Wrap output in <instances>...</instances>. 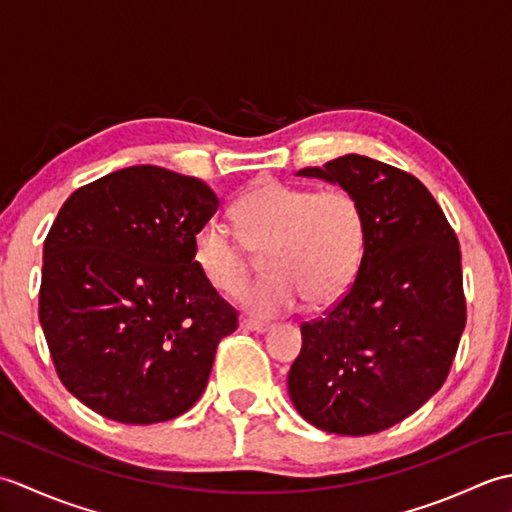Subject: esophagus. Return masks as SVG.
Wrapping results in <instances>:
<instances>
[{"label":"esophagus","instance_id":"obj_1","mask_svg":"<svg viewBox=\"0 0 512 512\" xmlns=\"http://www.w3.org/2000/svg\"><path fill=\"white\" fill-rule=\"evenodd\" d=\"M239 328L248 330V332L264 334V332H268L270 325H268V323H262V321H253V319H242V321H239Z\"/></svg>","mask_w":512,"mask_h":512}]
</instances>
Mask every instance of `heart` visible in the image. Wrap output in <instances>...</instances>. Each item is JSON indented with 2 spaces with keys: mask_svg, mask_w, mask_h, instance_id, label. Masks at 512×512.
<instances>
[{
  "mask_svg": "<svg viewBox=\"0 0 512 512\" xmlns=\"http://www.w3.org/2000/svg\"><path fill=\"white\" fill-rule=\"evenodd\" d=\"M237 235L222 222H204L191 239L193 264L220 295L233 297L248 277L250 253L262 255L264 277L239 295L257 319L325 306L350 288L363 262L367 224L352 191L268 180L233 206Z\"/></svg>",
  "mask_w": 512,
  "mask_h": 512,
  "instance_id": "heart-1",
  "label": "heart"
}]
</instances>
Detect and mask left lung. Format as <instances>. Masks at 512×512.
Here are the masks:
<instances>
[{"label":"left lung","mask_w":512,"mask_h":512,"mask_svg":"<svg viewBox=\"0 0 512 512\" xmlns=\"http://www.w3.org/2000/svg\"><path fill=\"white\" fill-rule=\"evenodd\" d=\"M297 176L352 191L367 239L345 297L301 325L288 394L317 429L369 436L411 416L449 376L466 325L460 244L407 171L347 154Z\"/></svg>","instance_id":"1"}]
</instances>
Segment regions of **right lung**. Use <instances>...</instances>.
<instances>
[{"label": "right lung", "mask_w": 512, "mask_h": 512, "mask_svg": "<svg viewBox=\"0 0 512 512\" xmlns=\"http://www.w3.org/2000/svg\"><path fill=\"white\" fill-rule=\"evenodd\" d=\"M220 206L198 178L118 169L76 189L43 242L39 321L65 389L125 424L189 411L237 312L193 264Z\"/></svg>", "instance_id": "right-lung-1"}]
</instances>
